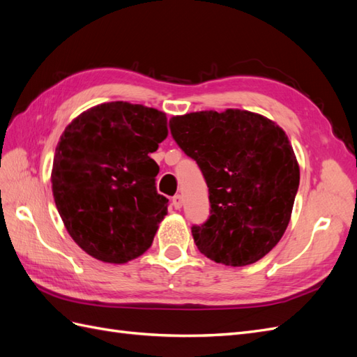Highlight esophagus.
I'll use <instances>...</instances> for the list:
<instances>
[{
  "label": "esophagus",
  "mask_w": 357,
  "mask_h": 357,
  "mask_svg": "<svg viewBox=\"0 0 357 357\" xmlns=\"http://www.w3.org/2000/svg\"><path fill=\"white\" fill-rule=\"evenodd\" d=\"M181 202H183V199H181L180 195L172 197V205H174L176 210H180V208H181Z\"/></svg>",
  "instance_id": "34e87169"
}]
</instances>
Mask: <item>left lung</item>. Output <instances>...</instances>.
I'll return each instance as SVG.
<instances>
[{"label":"left lung","mask_w":357,"mask_h":357,"mask_svg":"<svg viewBox=\"0 0 357 357\" xmlns=\"http://www.w3.org/2000/svg\"><path fill=\"white\" fill-rule=\"evenodd\" d=\"M169 128L208 186L210 218L192 228L198 250L228 266L257 262L282 240L299 186L286 132L238 109L172 116Z\"/></svg>","instance_id":"left-lung-1"}]
</instances>
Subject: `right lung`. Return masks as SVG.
<instances>
[{"instance_id": "obj_1", "label": "right lung", "mask_w": 357, "mask_h": 357, "mask_svg": "<svg viewBox=\"0 0 357 357\" xmlns=\"http://www.w3.org/2000/svg\"><path fill=\"white\" fill-rule=\"evenodd\" d=\"M168 135L167 114L142 104L104 102L66 128L55 150L52 190L71 238L92 257L126 264L152 245L168 199L149 155Z\"/></svg>"}]
</instances>
